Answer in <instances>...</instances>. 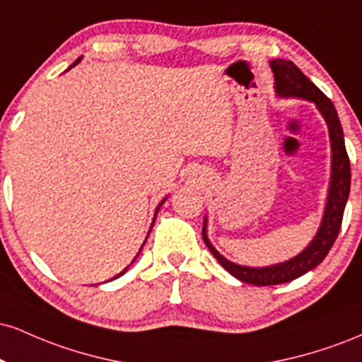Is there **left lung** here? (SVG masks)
Here are the masks:
<instances>
[{"mask_svg": "<svg viewBox=\"0 0 362 362\" xmlns=\"http://www.w3.org/2000/svg\"><path fill=\"white\" fill-rule=\"evenodd\" d=\"M271 68L274 73V80H276L274 86H276V93L279 97H296L313 102L320 110V114L325 119L332 146V175L325 211H323V218L317 235H315V238L311 240L305 250L298 253L293 259L281 262V264L269 265V267H247V265H238L235 262L224 259L221 253L211 245L209 238H207V219H204L202 238H204L206 247L209 248L211 253L216 257V260L231 276L253 286L282 284V282L296 279V277L317 267L320 262L325 259L327 253L330 252L332 245L337 240L340 224H342L344 209H346L349 199V190H351V161H349L346 143H344V131L342 126H340L334 103L330 102V98L318 86H315L301 73V69L294 62L274 59L271 61Z\"/></svg>", "mask_w": 362, "mask_h": 362, "instance_id": "8db88e82", "label": "left lung"}]
</instances>
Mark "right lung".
Instances as JSON below:
<instances>
[{"mask_svg": "<svg viewBox=\"0 0 362 362\" xmlns=\"http://www.w3.org/2000/svg\"><path fill=\"white\" fill-rule=\"evenodd\" d=\"M80 59H81V57H80ZM80 59H76V62H73V64H71V66H69V68H73V66H76V64H78V62H80ZM165 201H167V199H163V201H161V202H160V204H158V207H156V211H155V218H153V223H155V219H156V214H158V211H160V207H161V206H163V202H165ZM153 223H151V226H153ZM148 235H149V233H148ZM144 243H146V240H144ZM144 243H143V247H144ZM143 247H141V248H143ZM141 248H139V252H141ZM139 252H138V255H139ZM138 255H136V257H134V260H136V259H138ZM134 260H132V262H134ZM132 262H131V264H132ZM127 269H129V265H127V267H126V269H124V271H122V272H119V274H117V276H115V277H114V279H117V277H120V276H122V274H124V272H126V271H127Z\"/></svg>", "mask_w": 362, "mask_h": 362, "instance_id": "1", "label": "right lung"}]
</instances>
